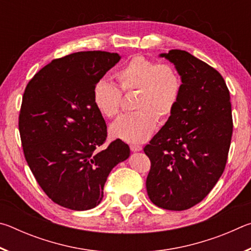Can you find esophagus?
I'll list each match as a JSON object with an SVG mask.
<instances>
[{"label": "esophagus", "mask_w": 251, "mask_h": 251, "mask_svg": "<svg viewBox=\"0 0 251 251\" xmlns=\"http://www.w3.org/2000/svg\"><path fill=\"white\" fill-rule=\"evenodd\" d=\"M130 150L131 151H141L143 150V147L139 145H136V144H133V145H130Z\"/></svg>", "instance_id": "obj_1"}]
</instances>
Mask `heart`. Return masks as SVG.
I'll return each instance as SVG.
<instances>
[{"label": "heart", "mask_w": 251, "mask_h": 251, "mask_svg": "<svg viewBox=\"0 0 251 251\" xmlns=\"http://www.w3.org/2000/svg\"><path fill=\"white\" fill-rule=\"evenodd\" d=\"M115 77L124 92L137 91L135 109L138 112L121 116L109 127L114 138L130 144L145 142L160 121L175 110L181 93L179 74L171 64L134 56L117 71ZM122 93L113 83L100 79L93 88V104L101 116L115 117L121 110Z\"/></svg>", "instance_id": "b5f03b06"}]
</instances>
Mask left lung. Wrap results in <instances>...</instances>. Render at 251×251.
Returning a JSON list of instances; mask_svg holds the SVG:
<instances>
[{
	"label": "left lung",
	"mask_w": 251,
	"mask_h": 251,
	"mask_svg": "<svg viewBox=\"0 0 251 251\" xmlns=\"http://www.w3.org/2000/svg\"><path fill=\"white\" fill-rule=\"evenodd\" d=\"M174 63L181 93L173 114L144 148L151 166L148 197L163 209L197 205L223 175L230 147V95L223 76L186 50L159 54Z\"/></svg>",
	"instance_id": "8db88e82"
}]
</instances>
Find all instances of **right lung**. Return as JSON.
<instances>
[{
    "label": "right lung",
    "mask_w": 251,
    "mask_h": 251,
    "mask_svg": "<svg viewBox=\"0 0 251 251\" xmlns=\"http://www.w3.org/2000/svg\"><path fill=\"white\" fill-rule=\"evenodd\" d=\"M121 58L101 50L70 54L44 66L25 88L19 121L25 158L41 188L59 206L96 207L110 171L130 155L121 139L97 151L107 129L93 104V88Z\"/></svg>",
    "instance_id": "1"
}]
</instances>
